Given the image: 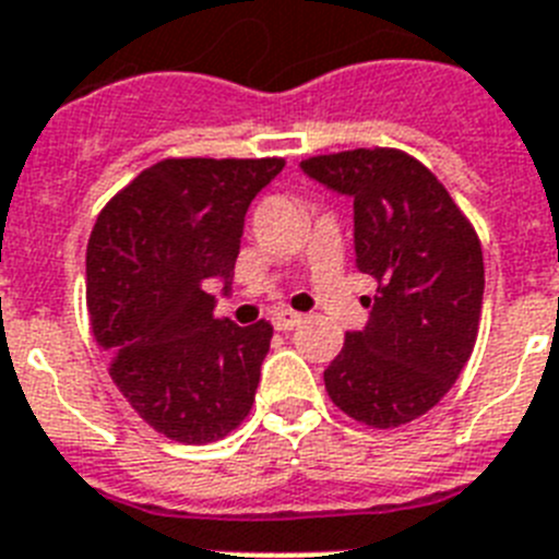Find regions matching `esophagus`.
Instances as JSON below:
<instances>
[{"label": "esophagus", "mask_w": 559, "mask_h": 559, "mask_svg": "<svg viewBox=\"0 0 559 559\" xmlns=\"http://www.w3.org/2000/svg\"><path fill=\"white\" fill-rule=\"evenodd\" d=\"M300 320H304V314L300 312H293V309H278V312L273 314V326L278 329V332H289V329L300 326Z\"/></svg>", "instance_id": "34e87169"}]
</instances>
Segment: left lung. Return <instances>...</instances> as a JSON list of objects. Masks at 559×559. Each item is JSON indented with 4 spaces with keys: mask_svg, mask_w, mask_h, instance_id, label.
<instances>
[{
    "mask_svg": "<svg viewBox=\"0 0 559 559\" xmlns=\"http://www.w3.org/2000/svg\"><path fill=\"white\" fill-rule=\"evenodd\" d=\"M304 171L354 199V250L380 281L371 320L323 371L329 400L360 425L419 419L459 380L478 337L484 252L467 213L402 148L304 159Z\"/></svg>",
    "mask_w": 559,
    "mask_h": 559,
    "instance_id": "8db88e82",
    "label": "left lung"
}]
</instances>
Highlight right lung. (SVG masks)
I'll use <instances>...</instances> for the list:
<instances>
[{
    "label": "right lung",
    "instance_id": "right-lung-1",
    "mask_svg": "<svg viewBox=\"0 0 559 559\" xmlns=\"http://www.w3.org/2000/svg\"><path fill=\"white\" fill-rule=\"evenodd\" d=\"M284 157H168L98 213L86 245L92 334L134 414L165 439L207 444L255 402L273 326L213 314L207 278L233 284L252 197Z\"/></svg>",
    "mask_w": 559,
    "mask_h": 559
}]
</instances>
